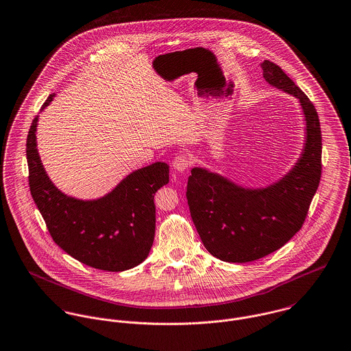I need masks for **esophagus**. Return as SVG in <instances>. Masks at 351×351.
Wrapping results in <instances>:
<instances>
[{"label":"esophagus","mask_w":351,"mask_h":351,"mask_svg":"<svg viewBox=\"0 0 351 351\" xmlns=\"http://www.w3.org/2000/svg\"><path fill=\"white\" fill-rule=\"evenodd\" d=\"M171 165H173V167H174L176 170H178V171H185V170H188V167L191 166V160H189V157H188L186 154H178V156L173 160Z\"/></svg>","instance_id":"34e87169"}]
</instances>
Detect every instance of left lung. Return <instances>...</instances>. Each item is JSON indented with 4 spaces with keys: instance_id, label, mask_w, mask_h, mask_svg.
Listing matches in <instances>:
<instances>
[{
    "instance_id": "8db88e82",
    "label": "left lung",
    "mask_w": 351,
    "mask_h": 351,
    "mask_svg": "<svg viewBox=\"0 0 351 351\" xmlns=\"http://www.w3.org/2000/svg\"><path fill=\"white\" fill-rule=\"evenodd\" d=\"M264 79L296 96L306 117L304 150L295 167L265 189H244L219 174L191 169L186 198L195 229L210 255L248 263L282 248L304 223L322 174V131L313 101L269 60Z\"/></svg>"
}]
</instances>
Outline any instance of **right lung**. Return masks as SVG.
<instances>
[{
  "instance_id": "obj_1",
  "label": "right lung",
  "mask_w": 351,
  "mask_h": 351,
  "mask_svg": "<svg viewBox=\"0 0 351 351\" xmlns=\"http://www.w3.org/2000/svg\"><path fill=\"white\" fill-rule=\"evenodd\" d=\"M53 99L48 96L41 110ZM36 117L27 138L29 189L53 241L73 258L96 269L119 272L141 264L156 233V191L169 182V166L156 162L128 176L95 201L58 191L36 149Z\"/></svg>"
}]
</instances>
